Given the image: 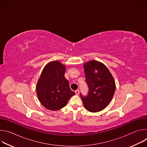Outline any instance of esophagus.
I'll return each mask as SVG.
<instances>
[{
  "instance_id": "34e87169",
  "label": "esophagus",
  "mask_w": 147,
  "mask_h": 147,
  "mask_svg": "<svg viewBox=\"0 0 147 147\" xmlns=\"http://www.w3.org/2000/svg\"><path fill=\"white\" fill-rule=\"evenodd\" d=\"M75 93H76V95H78L79 94V90H76V91H75Z\"/></svg>"
}]
</instances>
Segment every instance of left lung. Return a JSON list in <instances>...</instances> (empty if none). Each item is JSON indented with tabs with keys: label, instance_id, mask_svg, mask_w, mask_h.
<instances>
[{
	"label": "left lung",
	"instance_id": "1",
	"mask_svg": "<svg viewBox=\"0 0 147 147\" xmlns=\"http://www.w3.org/2000/svg\"><path fill=\"white\" fill-rule=\"evenodd\" d=\"M83 67L89 88L86 96L80 94L84 106L91 112L101 111L109 105L114 95V78L108 68L100 61L91 60L85 63Z\"/></svg>",
	"mask_w": 147,
	"mask_h": 147
}]
</instances>
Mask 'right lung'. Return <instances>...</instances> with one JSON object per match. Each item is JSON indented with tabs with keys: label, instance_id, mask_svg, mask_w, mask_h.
Instances as JSON below:
<instances>
[{
	"label": "right lung",
	"instance_id": "right-lung-1",
	"mask_svg": "<svg viewBox=\"0 0 147 147\" xmlns=\"http://www.w3.org/2000/svg\"><path fill=\"white\" fill-rule=\"evenodd\" d=\"M66 66L59 61H51L44 67L38 80L36 90L42 105L51 111H57L65 107L75 92L65 78Z\"/></svg>",
	"mask_w": 147,
	"mask_h": 147
}]
</instances>
